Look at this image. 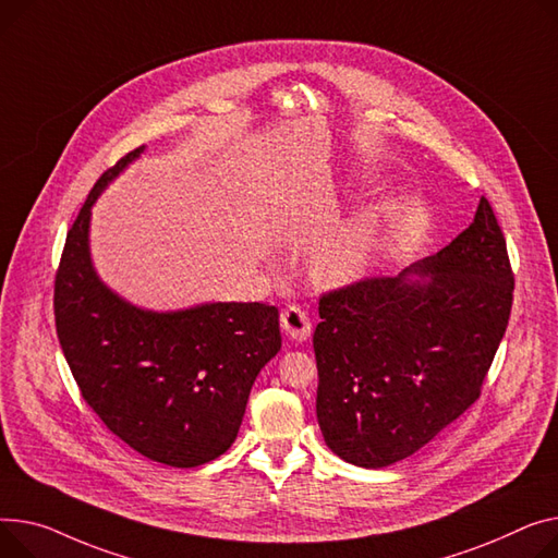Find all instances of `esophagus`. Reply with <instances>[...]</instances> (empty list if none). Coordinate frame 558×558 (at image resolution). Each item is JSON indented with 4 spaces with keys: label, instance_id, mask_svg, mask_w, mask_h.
<instances>
[{
    "label": "esophagus",
    "instance_id": "34e87169",
    "mask_svg": "<svg viewBox=\"0 0 558 558\" xmlns=\"http://www.w3.org/2000/svg\"><path fill=\"white\" fill-rule=\"evenodd\" d=\"M280 325H282V331L287 333V339L295 343L307 341L312 333V320L301 305H289L280 314Z\"/></svg>",
    "mask_w": 558,
    "mask_h": 558
}]
</instances>
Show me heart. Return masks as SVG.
I'll return each instance as SVG.
<instances>
[{"label":"heart","instance_id":"1","mask_svg":"<svg viewBox=\"0 0 558 558\" xmlns=\"http://www.w3.org/2000/svg\"><path fill=\"white\" fill-rule=\"evenodd\" d=\"M388 208L369 204L345 227L325 238L310 259V276L320 289H341L359 282L377 253Z\"/></svg>","mask_w":558,"mask_h":558}]
</instances>
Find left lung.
I'll return each mask as SVG.
<instances>
[{
    "mask_svg": "<svg viewBox=\"0 0 558 558\" xmlns=\"http://www.w3.org/2000/svg\"><path fill=\"white\" fill-rule=\"evenodd\" d=\"M511 301L505 235L485 197L435 255L325 293L314 352L327 447L363 469L420 451L480 397Z\"/></svg>",
    "mask_w": 558,
    "mask_h": 558,
    "instance_id": "1",
    "label": "left lung"
}]
</instances>
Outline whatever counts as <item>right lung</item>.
Here are the masks:
<instances>
[{"instance_id":"right-lung-1","label":"right lung","mask_w":558,"mask_h":558,"mask_svg":"<svg viewBox=\"0 0 558 558\" xmlns=\"http://www.w3.org/2000/svg\"><path fill=\"white\" fill-rule=\"evenodd\" d=\"M145 145L102 172L66 233L56 274V329L83 399L105 426L153 462L206 464L231 449L255 377L280 350L278 310L204 303L153 312L94 269L92 206Z\"/></svg>"}]
</instances>
